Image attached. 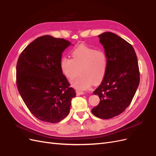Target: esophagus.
<instances>
[{
  "mask_svg": "<svg viewBox=\"0 0 156 156\" xmlns=\"http://www.w3.org/2000/svg\"><path fill=\"white\" fill-rule=\"evenodd\" d=\"M76 92V94L77 96H80V95H82V94H84V92H81V91H79V90H76L75 91Z\"/></svg>",
  "mask_w": 156,
  "mask_h": 156,
  "instance_id": "34e87169",
  "label": "esophagus"
}]
</instances>
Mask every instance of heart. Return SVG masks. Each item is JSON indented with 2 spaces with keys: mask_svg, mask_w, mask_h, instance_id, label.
I'll use <instances>...</instances> for the list:
<instances>
[{
  "mask_svg": "<svg viewBox=\"0 0 156 156\" xmlns=\"http://www.w3.org/2000/svg\"><path fill=\"white\" fill-rule=\"evenodd\" d=\"M72 58L62 57L60 66L62 73L72 81L79 73L81 75L72 83L75 88L85 90L93 83H100L104 79L108 67V58L102 49H95L85 45H80L71 52Z\"/></svg>",
  "mask_w": 156,
  "mask_h": 156,
  "instance_id": "heart-1",
  "label": "heart"
}]
</instances>
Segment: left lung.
<instances>
[{
  "label": "left lung",
  "instance_id": "1",
  "mask_svg": "<svg viewBox=\"0 0 156 156\" xmlns=\"http://www.w3.org/2000/svg\"><path fill=\"white\" fill-rule=\"evenodd\" d=\"M108 58L105 76L94 94L100 103L94 107V115L109 119L119 115L133 100L140 82L137 57L130 44L112 32L99 35Z\"/></svg>",
  "mask_w": 156,
  "mask_h": 156
}]
</instances>
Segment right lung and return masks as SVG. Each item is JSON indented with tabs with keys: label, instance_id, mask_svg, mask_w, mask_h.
Wrapping results in <instances>:
<instances>
[{
	"label": "right lung",
	"instance_id": "obj_1",
	"mask_svg": "<svg viewBox=\"0 0 156 156\" xmlns=\"http://www.w3.org/2000/svg\"><path fill=\"white\" fill-rule=\"evenodd\" d=\"M70 44L64 38L45 35L28 45L18 58V91L30 112L41 121L62 120L76 95L60 66L62 52Z\"/></svg>",
	"mask_w": 156,
	"mask_h": 156
}]
</instances>
